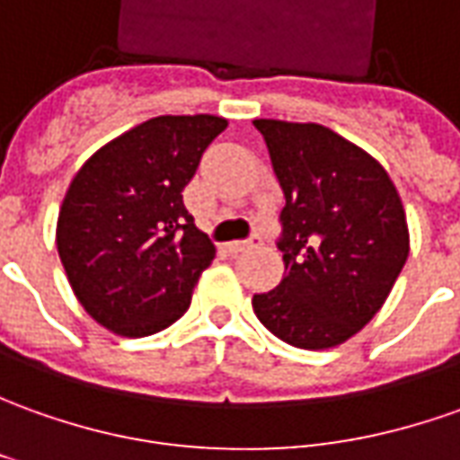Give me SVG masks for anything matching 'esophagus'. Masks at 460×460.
<instances>
[{"mask_svg": "<svg viewBox=\"0 0 460 460\" xmlns=\"http://www.w3.org/2000/svg\"><path fill=\"white\" fill-rule=\"evenodd\" d=\"M261 243H262V237L255 233L250 240H235V243H227V250H230V252H243V250L255 248V245H261Z\"/></svg>", "mask_w": 460, "mask_h": 460, "instance_id": "obj_1", "label": "esophagus"}]
</instances>
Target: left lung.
<instances>
[{"instance_id": "obj_1", "label": "left lung", "mask_w": 460, "mask_h": 460, "mask_svg": "<svg viewBox=\"0 0 460 460\" xmlns=\"http://www.w3.org/2000/svg\"><path fill=\"white\" fill-rule=\"evenodd\" d=\"M285 195V278L252 296L258 321L285 343L323 350L381 310L408 258L403 202L388 172L315 122L255 119Z\"/></svg>"}]
</instances>
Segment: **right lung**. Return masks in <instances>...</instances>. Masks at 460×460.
<instances>
[{
  "instance_id": "add662e5",
  "label": "right lung",
  "mask_w": 460,
  "mask_h": 460,
  "mask_svg": "<svg viewBox=\"0 0 460 460\" xmlns=\"http://www.w3.org/2000/svg\"><path fill=\"white\" fill-rule=\"evenodd\" d=\"M225 128L215 115L152 117L100 147L72 180L57 250L82 308L107 331L142 338L190 308L215 245L182 190Z\"/></svg>"
}]
</instances>
